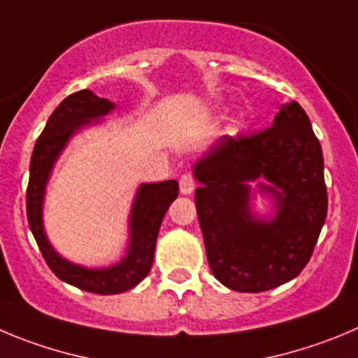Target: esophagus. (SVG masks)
<instances>
[{
    "mask_svg": "<svg viewBox=\"0 0 358 358\" xmlns=\"http://www.w3.org/2000/svg\"><path fill=\"white\" fill-rule=\"evenodd\" d=\"M179 189H181L182 195H189L195 189V177H193V173H182L181 179H179Z\"/></svg>",
    "mask_w": 358,
    "mask_h": 358,
    "instance_id": "34e87169",
    "label": "esophagus"
}]
</instances>
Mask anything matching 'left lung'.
I'll list each match as a JSON object with an SVG mask.
<instances>
[{
    "label": "left lung",
    "instance_id": "8db88e82",
    "mask_svg": "<svg viewBox=\"0 0 358 358\" xmlns=\"http://www.w3.org/2000/svg\"><path fill=\"white\" fill-rule=\"evenodd\" d=\"M199 224L213 275L229 289L261 293L296 277L327 218L323 152L303 108L282 106L273 126L224 136L193 169ZM264 176L278 201L271 222L250 213L248 182Z\"/></svg>",
    "mask_w": 358,
    "mask_h": 358
}]
</instances>
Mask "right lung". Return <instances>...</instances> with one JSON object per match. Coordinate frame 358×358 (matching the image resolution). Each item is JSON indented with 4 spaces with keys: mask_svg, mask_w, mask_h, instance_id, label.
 I'll list each match as a JSON object with an SVG mask.
<instances>
[{
    "mask_svg": "<svg viewBox=\"0 0 358 358\" xmlns=\"http://www.w3.org/2000/svg\"><path fill=\"white\" fill-rule=\"evenodd\" d=\"M113 110V103L94 96L90 90L74 92L65 97L48 119L44 131L35 143L29 162V181L26 189L28 224L42 257L60 280L96 294H117L134 287L150 271L157 232L166 209L177 199V181L154 182L140 186L131 211V241L126 257L111 268L90 270L76 266L52 250L42 227V201L45 182L58 154L74 131Z\"/></svg>",
    "mask_w": 358,
    "mask_h": 358,
    "instance_id": "1",
    "label": "right lung"
}]
</instances>
